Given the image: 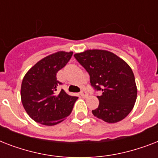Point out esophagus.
Returning a JSON list of instances; mask_svg holds the SVG:
<instances>
[{
    "label": "esophagus",
    "instance_id": "34e87169",
    "mask_svg": "<svg viewBox=\"0 0 158 158\" xmlns=\"http://www.w3.org/2000/svg\"><path fill=\"white\" fill-rule=\"evenodd\" d=\"M80 95H81L83 98H87V97L89 96V93L86 91V90H82L80 92Z\"/></svg>",
    "mask_w": 158,
    "mask_h": 158
}]
</instances>
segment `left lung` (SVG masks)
Instances as JSON below:
<instances>
[{"mask_svg":"<svg viewBox=\"0 0 158 158\" xmlns=\"http://www.w3.org/2000/svg\"><path fill=\"white\" fill-rule=\"evenodd\" d=\"M89 73L91 86L101 92L95 116L108 123L123 120L132 110L137 98V88L132 69L114 53L88 50L74 55Z\"/></svg>","mask_w":158,"mask_h":158,"instance_id":"obj_1","label":"left lung"}]
</instances>
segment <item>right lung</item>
<instances>
[{
  "mask_svg": "<svg viewBox=\"0 0 158 158\" xmlns=\"http://www.w3.org/2000/svg\"><path fill=\"white\" fill-rule=\"evenodd\" d=\"M73 52H58L46 56L31 68L21 84V101L28 115L34 121L45 125L61 122L71 113L78 97L69 96L57 88L62 83L57 72L71 58Z\"/></svg>",
  "mask_w": 158,
  "mask_h": 158,
  "instance_id": "right-lung-1",
  "label": "right lung"
}]
</instances>
